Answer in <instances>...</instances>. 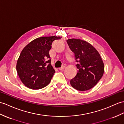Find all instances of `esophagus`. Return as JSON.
Masks as SVG:
<instances>
[{"label":"esophagus","instance_id":"34e87169","mask_svg":"<svg viewBox=\"0 0 124 124\" xmlns=\"http://www.w3.org/2000/svg\"><path fill=\"white\" fill-rule=\"evenodd\" d=\"M65 66H62V67L60 68L59 69V70H64V69H65Z\"/></svg>","mask_w":124,"mask_h":124}]
</instances>
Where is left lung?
<instances>
[{
	"mask_svg": "<svg viewBox=\"0 0 124 124\" xmlns=\"http://www.w3.org/2000/svg\"><path fill=\"white\" fill-rule=\"evenodd\" d=\"M74 54L78 69L76 77L70 80L72 87L79 91L93 88L101 78L104 72V64L98 52L90 43L80 39L67 40Z\"/></svg>",
	"mask_w": 124,
	"mask_h": 124,
	"instance_id": "obj_1",
	"label": "left lung"
}]
</instances>
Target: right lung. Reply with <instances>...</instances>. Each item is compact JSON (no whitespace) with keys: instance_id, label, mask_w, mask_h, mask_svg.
<instances>
[{"instance_id":"obj_1","label":"right lung","mask_w":124,"mask_h":124,"mask_svg":"<svg viewBox=\"0 0 124 124\" xmlns=\"http://www.w3.org/2000/svg\"><path fill=\"white\" fill-rule=\"evenodd\" d=\"M60 36H44L33 40L23 49L17 61L16 70L27 88L37 90L50 83L55 70L51 64L49 51Z\"/></svg>"}]
</instances>
